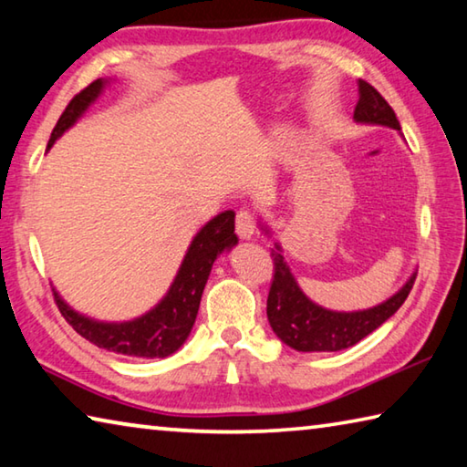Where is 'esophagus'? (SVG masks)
I'll use <instances>...</instances> for the list:
<instances>
[{
  "instance_id": "esophagus-1",
  "label": "esophagus",
  "mask_w": 467,
  "mask_h": 467,
  "mask_svg": "<svg viewBox=\"0 0 467 467\" xmlns=\"http://www.w3.org/2000/svg\"><path fill=\"white\" fill-rule=\"evenodd\" d=\"M234 231L241 236V239H251V236L255 234V218H253L251 212H247V210L236 212Z\"/></svg>"
}]
</instances>
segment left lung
Returning <instances> with one entry per match:
<instances>
[{
	"label": "left lung",
	"mask_w": 467,
	"mask_h": 467,
	"mask_svg": "<svg viewBox=\"0 0 467 467\" xmlns=\"http://www.w3.org/2000/svg\"><path fill=\"white\" fill-rule=\"evenodd\" d=\"M354 121L362 125H383V128L401 131L393 109L365 80H358V102L354 109ZM262 231L272 234L265 224H262ZM272 257L274 280L270 295H267V321H270L274 334L296 352H337L358 344L362 337L373 334L404 305L416 280V272H412L404 286L393 296L370 306V309L331 311L313 303L300 290L286 259L282 255L280 243L274 244Z\"/></svg>",
	"instance_id": "1"
}]
</instances>
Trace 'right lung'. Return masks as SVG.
Here are the masks:
<instances>
[{
    "label": "right lung",
    "mask_w": 467,
    "mask_h": 467,
    "mask_svg": "<svg viewBox=\"0 0 467 467\" xmlns=\"http://www.w3.org/2000/svg\"><path fill=\"white\" fill-rule=\"evenodd\" d=\"M109 82L110 78H99L69 100L57 125H55L47 150L80 119L92 102L100 97ZM236 243H239V239L234 234V212L224 210L223 214L205 223L200 228V233L193 236L183 262L179 265L175 280L169 286L167 295L161 298V303L131 321L92 319L88 315L72 309L55 288L53 295L69 326L94 346L105 348L109 352L125 354V357L167 358L171 354H175L192 334L197 309H200L202 292L216 257L220 253L231 251Z\"/></svg>",
    "instance_id": "1"
}]
</instances>
